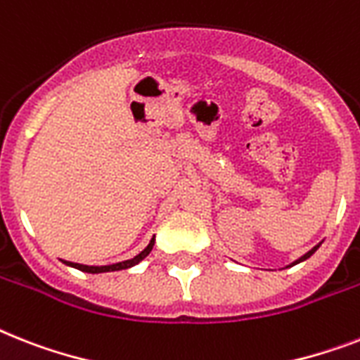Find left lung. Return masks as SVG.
I'll list each match as a JSON object with an SVG mask.
<instances>
[{"label":"left lung","mask_w":360,"mask_h":360,"mask_svg":"<svg viewBox=\"0 0 360 360\" xmlns=\"http://www.w3.org/2000/svg\"><path fill=\"white\" fill-rule=\"evenodd\" d=\"M318 250V246L316 248H312V250L311 251H309V253H305V255H303L302 257V259H300V261H296V264H297V262H302V261H305V259H309V257H311L312 255V253H314V251H316Z\"/></svg>","instance_id":"obj_1"}]
</instances>
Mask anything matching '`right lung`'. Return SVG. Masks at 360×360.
I'll use <instances>...</instances> for the list:
<instances>
[{"label":"right lung","instance_id":"obj_1","mask_svg":"<svg viewBox=\"0 0 360 360\" xmlns=\"http://www.w3.org/2000/svg\"><path fill=\"white\" fill-rule=\"evenodd\" d=\"M155 244V238H151V242L148 244V248H146L142 253H139V255L134 257V259H129V261H124V262H118V264H109V266H84V264H77V262H68L64 261V264L72 266V268H77V270L81 271H86V274H101V271H116V270H125V268H131V266L139 264L144 257L150 255L151 248H153Z\"/></svg>","mask_w":360,"mask_h":360}]
</instances>
